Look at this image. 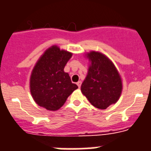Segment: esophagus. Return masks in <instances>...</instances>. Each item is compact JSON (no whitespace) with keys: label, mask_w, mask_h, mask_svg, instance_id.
Wrapping results in <instances>:
<instances>
[{"label":"esophagus","mask_w":151,"mask_h":151,"mask_svg":"<svg viewBox=\"0 0 151 151\" xmlns=\"http://www.w3.org/2000/svg\"><path fill=\"white\" fill-rule=\"evenodd\" d=\"M77 86H78V88H80L81 87V85H82V82H81V81H79L78 82H77Z\"/></svg>","instance_id":"1"}]
</instances>
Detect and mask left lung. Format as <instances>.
Instances as JSON below:
<instances>
[{
	"label": "left lung",
	"instance_id": "1",
	"mask_svg": "<svg viewBox=\"0 0 151 151\" xmlns=\"http://www.w3.org/2000/svg\"><path fill=\"white\" fill-rule=\"evenodd\" d=\"M88 57L91 63L81 91L93 106L106 109L119 98L122 90L121 77L106 55L92 51Z\"/></svg>",
	"mask_w": 151,
	"mask_h": 151
}]
</instances>
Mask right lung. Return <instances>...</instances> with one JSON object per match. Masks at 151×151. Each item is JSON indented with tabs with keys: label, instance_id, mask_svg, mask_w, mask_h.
Here are the masks:
<instances>
[{
	"label": "right lung",
	"instance_id": "1",
	"mask_svg": "<svg viewBox=\"0 0 151 151\" xmlns=\"http://www.w3.org/2000/svg\"><path fill=\"white\" fill-rule=\"evenodd\" d=\"M72 53L52 46L35 66L30 78V91L35 101L47 110L56 111L78 88L63 69Z\"/></svg>",
	"mask_w": 151,
	"mask_h": 151
}]
</instances>
